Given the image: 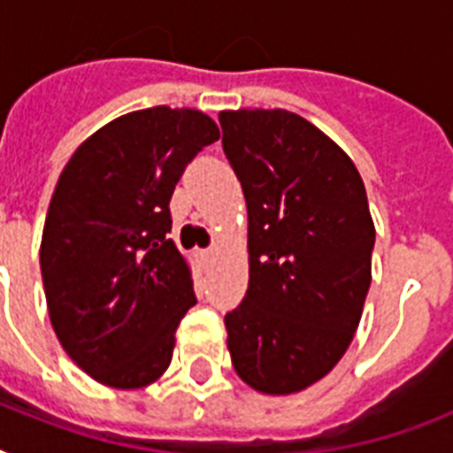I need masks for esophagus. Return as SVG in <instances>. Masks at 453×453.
Listing matches in <instances>:
<instances>
[{
	"label": "esophagus",
	"mask_w": 453,
	"mask_h": 453,
	"mask_svg": "<svg viewBox=\"0 0 453 453\" xmlns=\"http://www.w3.org/2000/svg\"><path fill=\"white\" fill-rule=\"evenodd\" d=\"M213 254H216L213 249H206V251H202V258H204V261H211Z\"/></svg>",
	"instance_id": "esophagus-1"
}]
</instances>
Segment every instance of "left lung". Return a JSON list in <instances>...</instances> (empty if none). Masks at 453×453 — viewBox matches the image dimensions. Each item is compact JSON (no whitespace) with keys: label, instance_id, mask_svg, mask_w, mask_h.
Wrapping results in <instances>:
<instances>
[{"label":"left lung","instance_id":"8db88e82","mask_svg":"<svg viewBox=\"0 0 453 453\" xmlns=\"http://www.w3.org/2000/svg\"><path fill=\"white\" fill-rule=\"evenodd\" d=\"M249 213V289L226 315L237 376L289 395L348 350L372 284L373 230L359 171L289 110L220 112Z\"/></svg>","mask_w":453,"mask_h":453}]
</instances>
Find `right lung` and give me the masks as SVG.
<instances>
[{"instance_id":"1","label":"right lung","mask_w":453,"mask_h":453,"mask_svg":"<svg viewBox=\"0 0 453 453\" xmlns=\"http://www.w3.org/2000/svg\"><path fill=\"white\" fill-rule=\"evenodd\" d=\"M219 136L204 112L157 105L105 124L60 173L39 249L46 305L60 345L98 383L143 388L169 366L197 303L166 237L169 202Z\"/></svg>"}]
</instances>
